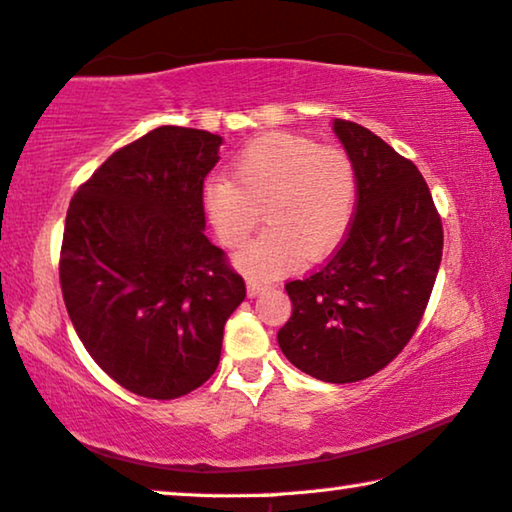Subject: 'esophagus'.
<instances>
[{
	"instance_id": "34e87169",
	"label": "esophagus",
	"mask_w": 512,
	"mask_h": 512,
	"mask_svg": "<svg viewBox=\"0 0 512 512\" xmlns=\"http://www.w3.org/2000/svg\"><path fill=\"white\" fill-rule=\"evenodd\" d=\"M265 290H270V286H267V283H263V281H247V295L249 297L261 295V293H265Z\"/></svg>"
}]
</instances>
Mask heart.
Returning <instances> with one entry per match:
<instances>
[{"label": "heart", "instance_id": "obj_1", "mask_svg": "<svg viewBox=\"0 0 512 512\" xmlns=\"http://www.w3.org/2000/svg\"><path fill=\"white\" fill-rule=\"evenodd\" d=\"M233 180L206 185V208L219 240L238 249L258 222L267 229L238 256L251 279H274L327 256L345 238L357 210V169L352 157L316 139L270 132L242 148Z\"/></svg>", "mask_w": 512, "mask_h": 512}]
</instances>
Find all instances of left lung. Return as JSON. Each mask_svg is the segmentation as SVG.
I'll list each match as a JSON object with an SVG mask.
<instances>
[{
	"mask_svg": "<svg viewBox=\"0 0 512 512\" xmlns=\"http://www.w3.org/2000/svg\"><path fill=\"white\" fill-rule=\"evenodd\" d=\"M357 169V210L338 249L286 283L293 316L279 348L322 382H359L396 359L426 313L444 229L428 183L364 125L334 119Z\"/></svg>",
	"mask_w": 512,
	"mask_h": 512,
	"instance_id": "left-lung-1",
	"label": "left lung"
}]
</instances>
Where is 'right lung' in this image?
I'll return each mask as SVG.
<instances>
[{"instance_id":"add662e5","label":"right lung","mask_w":512,"mask_h":512,"mask_svg":"<svg viewBox=\"0 0 512 512\" xmlns=\"http://www.w3.org/2000/svg\"><path fill=\"white\" fill-rule=\"evenodd\" d=\"M222 137L162 125L119 148L70 199L61 293L93 361L137 396L201 387L245 279L206 238L203 180Z\"/></svg>"}]
</instances>
